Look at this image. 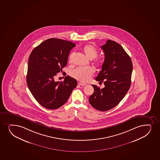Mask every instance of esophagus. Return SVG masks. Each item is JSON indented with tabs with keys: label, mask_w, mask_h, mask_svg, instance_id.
Wrapping results in <instances>:
<instances>
[{
	"label": "esophagus",
	"mask_w": 160,
	"mask_h": 160,
	"mask_svg": "<svg viewBox=\"0 0 160 160\" xmlns=\"http://www.w3.org/2000/svg\"><path fill=\"white\" fill-rule=\"evenodd\" d=\"M78 85H80V86H84L86 85V84L85 83H83L80 82H78Z\"/></svg>",
	"instance_id": "obj_1"
}]
</instances>
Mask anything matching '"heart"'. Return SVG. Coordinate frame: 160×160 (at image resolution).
I'll list each match as a JSON object with an SVG mask.
<instances>
[{
  "label": "heart",
  "mask_w": 160,
  "mask_h": 160,
  "mask_svg": "<svg viewBox=\"0 0 160 160\" xmlns=\"http://www.w3.org/2000/svg\"><path fill=\"white\" fill-rule=\"evenodd\" d=\"M82 51L88 58L92 60L98 56V50L96 48L94 47L92 45H86L82 48ZM72 55L70 56V60L71 58ZM95 64L96 66L101 67L103 64L102 61L100 59H96L95 61ZM94 68L92 67L87 68H79L72 71L71 75L74 78L79 81L86 82L88 81L94 73Z\"/></svg>",
  "instance_id": "obj_1"
}]
</instances>
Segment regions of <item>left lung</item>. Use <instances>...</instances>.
<instances>
[{
    "instance_id": "obj_1",
    "label": "left lung",
    "mask_w": 160,
    "mask_h": 160,
    "mask_svg": "<svg viewBox=\"0 0 160 160\" xmlns=\"http://www.w3.org/2000/svg\"><path fill=\"white\" fill-rule=\"evenodd\" d=\"M105 58L96 81L103 82L105 87L94 89L89 102L98 110L106 111L118 105L125 97L131 84L133 65L131 59L123 48L110 40L101 46Z\"/></svg>"
}]
</instances>
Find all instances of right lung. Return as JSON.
Instances as JSON below:
<instances>
[{
  "label": "right lung",
  "mask_w": 160,
  "mask_h": 160,
  "mask_svg": "<svg viewBox=\"0 0 160 160\" xmlns=\"http://www.w3.org/2000/svg\"><path fill=\"white\" fill-rule=\"evenodd\" d=\"M75 43L59 38H49L34 48L28 62L27 83L35 100L47 109H58L66 103L77 81L70 76L64 81L54 77L62 71Z\"/></svg>",
  "instance_id": "1"
}]
</instances>
